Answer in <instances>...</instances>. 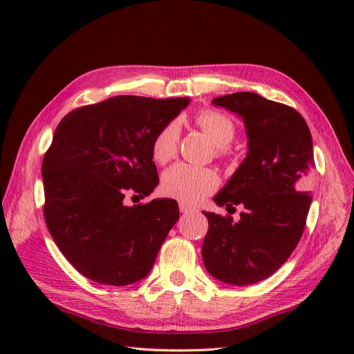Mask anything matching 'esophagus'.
Returning a JSON list of instances; mask_svg holds the SVG:
<instances>
[{
	"label": "esophagus",
	"instance_id": "obj_1",
	"mask_svg": "<svg viewBox=\"0 0 354 354\" xmlns=\"http://www.w3.org/2000/svg\"><path fill=\"white\" fill-rule=\"evenodd\" d=\"M179 209H181V213L183 214H187V213H192V212H194V208L193 207H190V205H187V204H179Z\"/></svg>",
	"mask_w": 354,
	"mask_h": 354
}]
</instances>
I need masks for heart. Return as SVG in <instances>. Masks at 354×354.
Returning <instances> with one entry per match:
<instances>
[{
  "mask_svg": "<svg viewBox=\"0 0 354 354\" xmlns=\"http://www.w3.org/2000/svg\"><path fill=\"white\" fill-rule=\"evenodd\" d=\"M194 122L216 146L217 155H225L227 147L234 140L236 127L231 120L216 111H202ZM179 124L169 122L156 132L152 141V156L158 164H167L178 150ZM219 185V176L212 169L179 162L165 170L162 176V192L183 204L194 205L213 193Z\"/></svg>",
  "mask_w": 354,
  "mask_h": 354,
  "instance_id": "1",
  "label": "heart"
}]
</instances>
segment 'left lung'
<instances>
[{"label": "left lung", "mask_w": 354, "mask_h": 354, "mask_svg": "<svg viewBox=\"0 0 354 354\" xmlns=\"http://www.w3.org/2000/svg\"><path fill=\"white\" fill-rule=\"evenodd\" d=\"M212 103L242 118L248 137L246 158L214 202L242 204L245 212L239 222L202 212L208 219L202 259L217 280L254 284L280 269L303 236L312 202V135L298 111L255 93L227 94Z\"/></svg>", "instance_id": "obj_1"}]
</instances>
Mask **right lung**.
Here are the masks:
<instances>
[{
    "mask_svg": "<svg viewBox=\"0 0 354 354\" xmlns=\"http://www.w3.org/2000/svg\"><path fill=\"white\" fill-rule=\"evenodd\" d=\"M189 97L117 95L66 114L42 161L44 217L61 252L100 284L142 280L179 219L173 199L127 207L160 183L152 141Z\"/></svg>",
    "mask_w": 354,
    "mask_h": 354,
    "instance_id": "add662e5",
    "label": "right lung"
}]
</instances>
